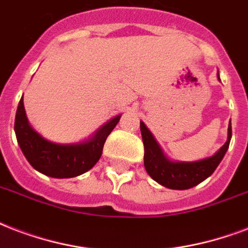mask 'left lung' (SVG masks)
<instances>
[{
  "mask_svg": "<svg viewBox=\"0 0 248 248\" xmlns=\"http://www.w3.org/2000/svg\"><path fill=\"white\" fill-rule=\"evenodd\" d=\"M140 126H141L142 141L145 146L143 164L146 172L158 184L173 190L190 189L210 177L228 151L230 138H232V123H229L228 140L217 153H215L212 156L195 162H178V160H172L164 154V151L162 150V147L149 128L145 125V123H140Z\"/></svg>",
  "mask_w": 248,
  "mask_h": 248,
  "instance_id": "left-lung-1",
  "label": "left lung"
}]
</instances>
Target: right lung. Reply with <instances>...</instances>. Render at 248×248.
<instances>
[{"instance_id": "add662e5", "label": "right lung", "mask_w": 248, "mask_h": 248, "mask_svg": "<svg viewBox=\"0 0 248 248\" xmlns=\"http://www.w3.org/2000/svg\"><path fill=\"white\" fill-rule=\"evenodd\" d=\"M122 118L118 115L90 137L75 143H57L33 129L27 119L23 97L15 115V134L20 150L34 170L53 178H71L92 170L102 155L106 138Z\"/></svg>"}]
</instances>
